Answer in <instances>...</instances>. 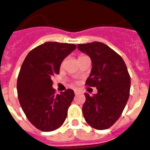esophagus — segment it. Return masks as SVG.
<instances>
[{"label":"esophagus","mask_w":150,"mask_h":150,"mask_svg":"<svg viewBox=\"0 0 150 150\" xmlns=\"http://www.w3.org/2000/svg\"><path fill=\"white\" fill-rule=\"evenodd\" d=\"M74 93H75V94H78L81 93V91H80L79 89H74Z\"/></svg>","instance_id":"34e87169"}]
</instances>
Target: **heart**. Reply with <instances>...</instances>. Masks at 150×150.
Instances as JSON below:
<instances>
[{
  "instance_id": "b5f03b06",
  "label": "heart",
  "mask_w": 150,
  "mask_h": 150,
  "mask_svg": "<svg viewBox=\"0 0 150 150\" xmlns=\"http://www.w3.org/2000/svg\"><path fill=\"white\" fill-rule=\"evenodd\" d=\"M82 56H79V58H81V57H82ZM78 58V59H79Z\"/></svg>"
}]
</instances>
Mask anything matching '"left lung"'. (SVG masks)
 I'll return each instance as SVG.
<instances>
[{"label": "left lung", "mask_w": 150, "mask_h": 150, "mask_svg": "<svg viewBox=\"0 0 150 150\" xmlns=\"http://www.w3.org/2000/svg\"><path fill=\"white\" fill-rule=\"evenodd\" d=\"M77 48L92 62L86 84L98 90L93 96L84 94L83 117L94 129H108L119 118L129 99L131 79L127 67L117 52L102 42L78 44Z\"/></svg>", "instance_id": "1"}]
</instances>
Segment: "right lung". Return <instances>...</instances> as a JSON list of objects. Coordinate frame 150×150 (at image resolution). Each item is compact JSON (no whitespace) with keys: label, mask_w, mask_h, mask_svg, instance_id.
<instances>
[{"label":"right lung","mask_w":150,"mask_h":150,"mask_svg":"<svg viewBox=\"0 0 150 150\" xmlns=\"http://www.w3.org/2000/svg\"><path fill=\"white\" fill-rule=\"evenodd\" d=\"M76 48L74 44L47 42L30 51L21 65L17 81L19 103L30 122L41 131H54L67 116L74 91L56 94L52 77L59 74L63 60Z\"/></svg>","instance_id":"add662e5"}]
</instances>
